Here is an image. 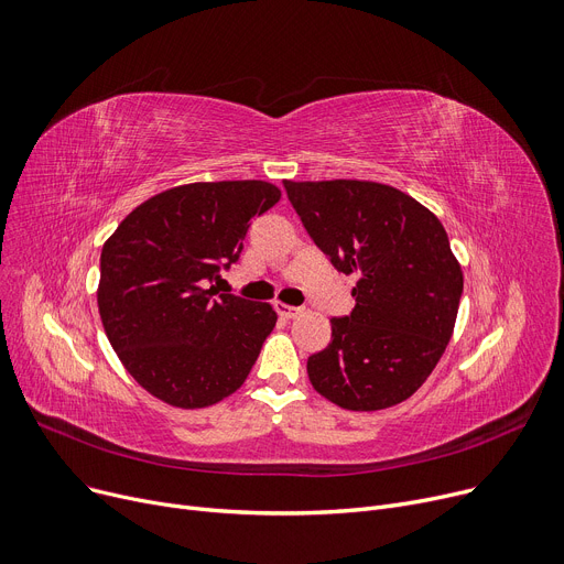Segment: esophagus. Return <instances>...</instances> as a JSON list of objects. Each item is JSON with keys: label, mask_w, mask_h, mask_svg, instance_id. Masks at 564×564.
Returning <instances> with one entry per match:
<instances>
[{"label": "esophagus", "mask_w": 564, "mask_h": 564, "mask_svg": "<svg viewBox=\"0 0 564 564\" xmlns=\"http://www.w3.org/2000/svg\"><path fill=\"white\" fill-rule=\"evenodd\" d=\"M276 313H279L281 317H285V321H292V317L302 315V308H297V306H288V304H276Z\"/></svg>", "instance_id": "esophagus-1"}]
</instances>
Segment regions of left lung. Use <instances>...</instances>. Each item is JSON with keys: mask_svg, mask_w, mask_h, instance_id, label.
Masks as SVG:
<instances>
[{"mask_svg": "<svg viewBox=\"0 0 564 564\" xmlns=\"http://www.w3.org/2000/svg\"><path fill=\"white\" fill-rule=\"evenodd\" d=\"M283 186L315 247L359 276L352 313L332 317L329 346L306 361L311 384L346 410L405 401L443 357L458 313L463 272L443 224L378 182Z\"/></svg>", "mask_w": 564, "mask_h": 564, "instance_id": "obj_1", "label": "left lung"}]
</instances>
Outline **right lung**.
Segmentation results:
<instances>
[{
	"label": "right lung",
	"instance_id": "right-lung-1",
	"mask_svg": "<svg viewBox=\"0 0 564 564\" xmlns=\"http://www.w3.org/2000/svg\"><path fill=\"white\" fill-rule=\"evenodd\" d=\"M279 198L258 180L175 186L138 205L104 243V329L152 397L207 408L251 373L276 313L209 283L239 260L251 221Z\"/></svg>",
	"mask_w": 564,
	"mask_h": 564
}]
</instances>
